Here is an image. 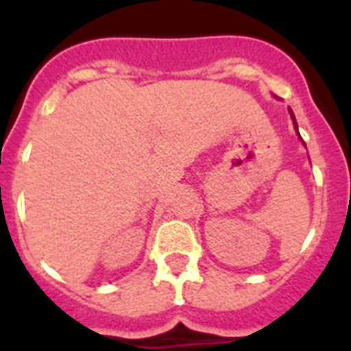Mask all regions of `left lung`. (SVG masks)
I'll use <instances>...</instances> for the list:
<instances>
[{"mask_svg": "<svg viewBox=\"0 0 351 351\" xmlns=\"http://www.w3.org/2000/svg\"><path fill=\"white\" fill-rule=\"evenodd\" d=\"M287 112H289V115H291V121H293V128H295V131H296V134H298V140H300L302 143H304V147H305V142L304 140H302V136H300V133H298V124H296V119H295V113H293V110L291 108H287Z\"/></svg>", "mask_w": 351, "mask_h": 351, "instance_id": "1", "label": "left lung"}]
</instances>
